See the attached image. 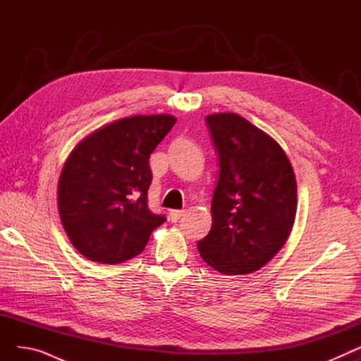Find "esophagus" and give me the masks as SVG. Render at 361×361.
<instances>
[{
  "label": "esophagus",
  "mask_w": 361,
  "mask_h": 361,
  "mask_svg": "<svg viewBox=\"0 0 361 361\" xmlns=\"http://www.w3.org/2000/svg\"><path fill=\"white\" fill-rule=\"evenodd\" d=\"M181 216H184V211H171L169 212V219L173 222H177L178 219H181Z\"/></svg>",
  "instance_id": "1"
}]
</instances>
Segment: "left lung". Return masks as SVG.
Instances as JSON below:
<instances>
[{
	"label": "left lung",
	"mask_w": 361,
	"mask_h": 361,
	"mask_svg": "<svg viewBox=\"0 0 361 361\" xmlns=\"http://www.w3.org/2000/svg\"><path fill=\"white\" fill-rule=\"evenodd\" d=\"M219 155L211 231L202 259L224 275L263 268L287 243L297 214V181L286 152L234 112L206 117Z\"/></svg>",
	"instance_id": "left-lung-1"
}]
</instances>
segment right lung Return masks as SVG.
Returning a JSON list of instances; mask_svg holds the SVG:
<instances>
[{
	"label": "right lung",
	"instance_id": "1",
	"mask_svg": "<svg viewBox=\"0 0 361 361\" xmlns=\"http://www.w3.org/2000/svg\"><path fill=\"white\" fill-rule=\"evenodd\" d=\"M176 121L168 114L126 117L92 131L70 152L56 203L70 243L86 259H133L165 222L147 207L149 158Z\"/></svg>",
	"mask_w": 361,
	"mask_h": 361
}]
</instances>
